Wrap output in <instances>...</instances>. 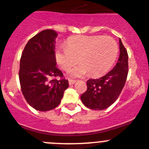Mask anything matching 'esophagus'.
Here are the masks:
<instances>
[{
	"mask_svg": "<svg viewBox=\"0 0 149 149\" xmlns=\"http://www.w3.org/2000/svg\"><path fill=\"white\" fill-rule=\"evenodd\" d=\"M75 83H76L75 80H69V84L70 85H73Z\"/></svg>",
	"mask_w": 149,
	"mask_h": 149,
	"instance_id": "obj_1",
	"label": "esophagus"
}]
</instances>
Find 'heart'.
Here are the masks:
<instances>
[{
	"label": "heart",
	"instance_id": "1",
	"mask_svg": "<svg viewBox=\"0 0 149 149\" xmlns=\"http://www.w3.org/2000/svg\"><path fill=\"white\" fill-rule=\"evenodd\" d=\"M119 47L111 37L78 36L68 39L67 45L56 47L54 55L57 64L67 70L78 62L81 64L69 71L71 77H81L89 72L98 76L110 70L116 61Z\"/></svg>",
	"mask_w": 149,
	"mask_h": 149
}]
</instances>
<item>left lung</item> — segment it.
Segmentation results:
<instances>
[{"label":"left lung","mask_w":149,"mask_h":149,"mask_svg":"<svg viewBox=\"0 0 149 149\" xmlns=\"http://www.w3.org/2000/svg\"><path fill=\"white\" fill-rule=\"evenodd\" d=\"M117 63L111 71L97 79L86 81L87 89L81 96L84 105L92 110L101 111L108 108L117 100L126 82L128 73V54L119 39Z\"/></svg>","instance_id":"8db88e82"}]
</instances>
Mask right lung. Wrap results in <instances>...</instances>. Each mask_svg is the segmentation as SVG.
I'll return each mask as SVG.
<instances>
[{"mask_svg":"<svg viewBox=\"0 0 149 149\" xmlns=\"http://www.w3.org/2000/svg\"><path fill=\"white\" fill-rule=\"evenodd\" d=\"M57 33L44 30L30 39L20 59L19 78L22 92L27 103L37 111H47L58 106L68 81L57 67L54 55ZM60 76V80H51Z\"/></svg>","mask_w":149,"mask_h":149,"instance_id":"1","label":"right lung"}]
</instances>
